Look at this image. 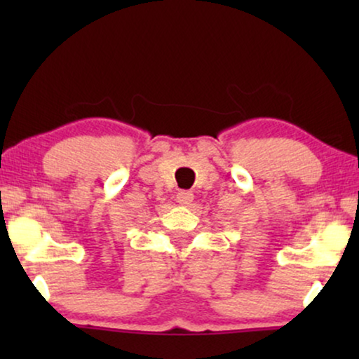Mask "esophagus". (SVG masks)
I'll list each match as a JSON object with an SVG mask.
<instances>
[{"mask_svg": "<svg viewBox=\"0 0 359 359\" xmlns=\"http://www.w3.org/2000/svg\"><path fill=\"white\" fill-rule=\"evenodd\" d=\"M194 199V194L191 193V191H180L178 194H176V203L181 204V205H188L193 203Z\"/></svg>", "mask_w": 359, "mask_h": 359, "instance_id": "1", "label": "esophagus"}]
</instances>
